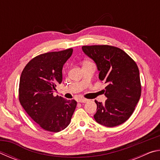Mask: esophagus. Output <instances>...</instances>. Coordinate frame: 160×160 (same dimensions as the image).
<instances>
[{
	"label": "esophagus",
	"instance_id": "1",
	"mask_svg": "<svg viewBox=\"0 0 160 160\" xmlns=\"http://www.w3.org/2000/svg\"><path fill=\"white\" fill-rule=\"evenodd\" d=\"M78 102H80V103H86L87 102H88V99H87L85 98H82V97H80V98L78 99Z\"/></svg>",
	"mask_w": 160,
	"mask_h": 160
}]
</instances>
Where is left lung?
<instances>
[{"label":"left lung","instance_id":"8db88e82","mask_svg":"<svg viewBox=\"0 0 160 160\" xmlns=\"http://www.w3.org/2000/svg\"><path fill=\"white\" fill-rule=\"evenodd\" d=\"M82 51L95 62L99 78L107 84L104 103L97 104L94 118L107 127L121 125L133 113L141 95L139 70L125 51L109 45L83 46Z\"/></svg>","mask_w":160,"mask_h":160}]
</instances>
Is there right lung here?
I'll return each mask as SVG.
<instances>
[{
    "label": "right lung",
    "instance_id": "right-lung-1",
    "mask_svg": "<svg viewBox=\"0 0 160 160\" xmlns=\"http://www.w3.org/2000/svg\"><path fill=\"white\" fill-rule=\"evenodd\" d=\"M72 48L40 54L32 59L22 72L19 100L28 114L42 128L59 132L69 125L77 106L74 99L53 96L63 80L62 69Z\"/></svg>",
    "mask_w": 160,
    "mask_h": 160
}]
</instances>
